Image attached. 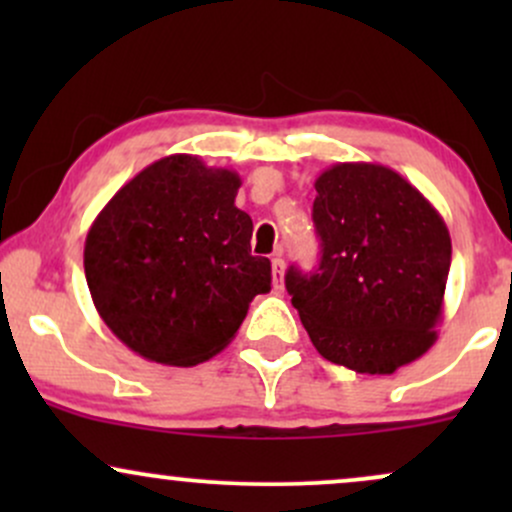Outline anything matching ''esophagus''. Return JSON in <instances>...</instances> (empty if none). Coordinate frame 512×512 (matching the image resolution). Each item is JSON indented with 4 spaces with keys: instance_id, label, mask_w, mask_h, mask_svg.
I'll return each instance as SVG.
<instances>
[{
    "instance_id": "obj_1",
    "label": "esophagus",
    "mask_w": 512,
    "mask_h": 512,
    "mask_svg": "<svg viewBox=\"0 0 512 512\" xmlns=\"http://www.w3.org/2000/svg\"><path fill=\"white\" fill-rule=\"evenodd\" d=\"M284 269H286L284 260H281V257H274V260H272V281H274L276 291H284Z\"/></svg>"
}]
</instances>
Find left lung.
Returning <instances> with one entry per match:
<instances>
[{
	"instance_id": "obj_1",
	"label": "left lung",
	"mask_w": 512,
	"mask_h": 512,
	"mask_svg": "<svg viewBox=\"0 0 512 512\" xmlns=\"http://www.w3.org/2000/svg\"><path fill=\"white\" fill-rule=\"evenodd\" d=\"M315 272H286V291L320 356L392 375L436 342L450 272L443 216L397 170L334 163L315 180Z\"/></svg>"
}]
</instances>
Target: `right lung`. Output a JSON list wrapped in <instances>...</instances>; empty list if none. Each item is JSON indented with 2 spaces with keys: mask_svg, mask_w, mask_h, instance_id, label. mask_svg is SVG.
Wrapping results in <instances>:
<instances>
[{
  "mask_svg": "<svg viewBox=\"0 0 512 512\" xmlns=\"http://www.w3.org/2000/svg\"><path fill=\"white\" fill-rule=\"evenodd\" d=\"M240 175L173 154L115 192L84 245L93 305L134 354L197 366L231 344L272 264L250 252Z\"/></svg>",
  "mask_w": 512,
  "mask_h": 512,
  "instance_id": "right-lung-1",
  "label": "right lung"
}]
</instances>
